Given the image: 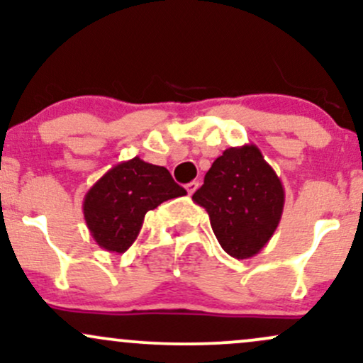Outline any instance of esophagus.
Wrapping results in <instances>:
<instances>
[{"label":"esophagus","instance_id":"1","mask_svg":"<svg viewBox=\"0 0 363 363\" xmlns=\"http://www.w3.org/2000/svg\"><path fill=\"white\" fill-rule=\"evenodd\" d=\"M199 187V182L198 181H193V182H189V184H186V191H187V194H193L196 189H198Z\"/></svg>","mask_w":363,"mask_h":363}]
</instances>
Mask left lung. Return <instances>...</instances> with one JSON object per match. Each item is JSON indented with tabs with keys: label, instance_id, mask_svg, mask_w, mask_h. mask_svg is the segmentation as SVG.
Here are the masks:
<instances>
[{
	"label": "left lung",
	"instance_id": "1",
	"mask_svg": "<svg viewBox=\"0 0 363 363\" xmlns=\"http://www.w3.org/2000/svg\"><path fill=\"white\" fill-rule=\"evenodd\" d=\"M193 201L206 210L223 251L249 259L277 230L285 189L261 150L249 143L227 148L216 158Z\"/></svg>",
	"mask_w": 363,
	"mask_h": 363
}]
</instances>
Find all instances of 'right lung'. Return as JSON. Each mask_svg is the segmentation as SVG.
I'll return each instance as SVG.
<instances>
[{
  "label": "right lung",
  "mask_w": 363,
  "mask_h": 363,
  "mask_svg": "<svg viewBox=\"0 0 363 363\" xmlns=\"http://www.w3.org/2000/svg\"><path fill=\"white\" fill-rule=\"evenodd\" d=\"M184 194L167 169L135 157L114 165L90 187L83 216L95 242L121 254L136 240L147 211Z\"/></svg>",
  "instance_id": "obj_1"
}]
</instances>
